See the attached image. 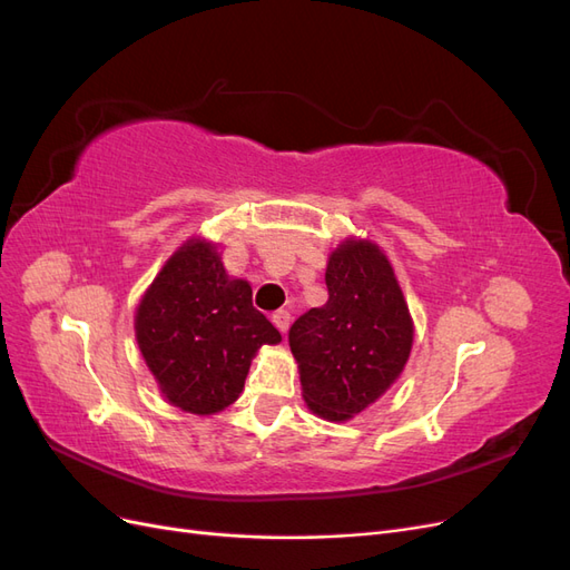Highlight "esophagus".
Returning <instances> with one entry per match:
<instances>
[{
  "label": "esophagus",
  "instance_id": "esophagus-1",
  "mask_svg": "<svg viewBox=\"0 0 570 570\" xmlns=\"http://www.w3.org/2000/svg\"><path fill=\"white\" fill-rule=\"evenodd\" d=\"M271 321H273V325L278 327V331L285 335L287 333V327H289V314L287 312H275L273 316H271Z\"/></svg>",
  "mask_w": 570,
  "mask_h": 570
}]
</instances>
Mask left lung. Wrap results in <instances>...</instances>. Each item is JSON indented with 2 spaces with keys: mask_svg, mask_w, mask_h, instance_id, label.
<instances>
[{
  "mask_svg": "<svg viewBox=\"0 0 570 570\" xmlns=\"http://www.w3.org/2000/svg\"><path fill=\"white\" fill-rule=\"evenodd\" d=\"M327 302L289 327L302 396L316 416L342 423L368 409L402 375L413 321L385 252L344 237L327 256Z\"/></svg>",
  "mask_w": 570,
  "mask_h": 570,
  "instance_id": "1",
  "label": "left lung"
}]
</instances>
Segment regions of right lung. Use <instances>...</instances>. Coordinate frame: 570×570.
<instances>
[{"label": "right lung", "mask_w": 570, "mask_h": 570, "mask_svg": "<svg viewBox=\"0 0 570 570\" xmlns=\"http://www.w3.org/2000/svg\"><path fill=\"white\" fill-rule=\"evenodd\" d=\"M135 337L168 404L195 416L230 406L252 358L283 337L252 306V287L230 278L218 245L189 237L170 254L135 312Z\"/></svg>", "instance_id": "right-lung-1"}]
</instances>
